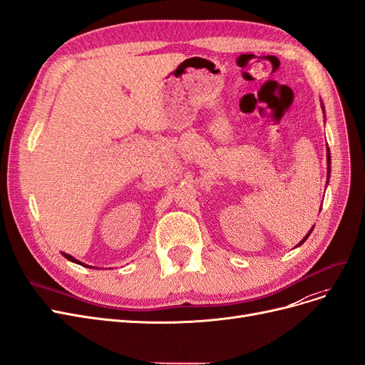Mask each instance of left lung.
<instances>
[{
	"label": "left lung",
	"mask_w": 365,
	"mask_h": 365,
	"mask_svg": "<svg viewBox=\"0 0 365 365\" xmlns=\"http://www.w3.org/2000/svg\"><path fill=\"white\" fill-rule=\"evenodd\" d=\"M329 161H331V155H329V149H328V165H331V163H329ZM328 169H331V168L328 166ZM328 173H329V170H328ZM328 177H329V175H328ZM312 230H314V228H312ZM312 230H311V231H312ZM311 231H309V234H311ZM309 234H308V235H309ZM308 235H307V237L304 238V240H302V243H304V242L307 240V238H308ZM302 243H300V245H302Z\"/></svg>",
	"instance_id": "1"
}]
</instances>
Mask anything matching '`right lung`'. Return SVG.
Wrapping results in <instances>:
<instances>
[{
  "label": "right lung",
  "mask_w": 365,
  "mask_h": 365,
  "mask_svg": "<svg viewBox=\"0 0 365 365\" xmlns=\"http://www.w3.org/2000/svg\"><path fill=\"white\" fill-rule=\"evenodd\" d=\"M63 255H65V258H68L69 261H72V262H77V264H81V266H84V264H83V262H80L78 259H75L73 257H71V255H68V254H63ZM86 267H89V266H86Z\"/></svg>",
  "instance_id": "obj_1"
}]
</instances>
